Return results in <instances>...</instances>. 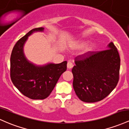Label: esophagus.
I'll list each match as a JSON object with an SVG mask.
<instances>
[{
    "label": "esophagus",
    "instance_id": "34e87169",
    "mask_svg": "<svg viewBox=\"0 0 129 129\" xmlns=\"http://www.w3.org/2000/svg\"><path fill=\"white\" fill-rule=\"evenodd\" d=\"M73 66H74L73 63H72V62L71 61H68V64H67L68 68V69H71L73 67Z\"/></svg>",
    "mask_w": 129,
    "mask_h": 129
}]
</instances>
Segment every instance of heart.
<instances>
[{"label":"heart","instance_id":"obj_1","mask_svg":"<svg viewBox=\"0 0 129 129\" xmlns=\"http://www.w3.org/2000/svg\"><path fill=\"white\" fill-rule=\"evenodd\" d=\"M86 44V42L85 41H79L78 43H77L76 44H75V47L76 48H82ZM94 49V46L93 45H89L88 46H86L85 49V52H89L92 51Z\"/></svg>","mask_w":129,"mask_h":129}]
</instances>
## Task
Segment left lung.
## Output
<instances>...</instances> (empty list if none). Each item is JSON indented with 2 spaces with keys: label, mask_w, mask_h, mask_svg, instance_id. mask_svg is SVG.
Masks as SVG:
<instances>
[{
  "label": "left lung",
  "mask_w": 129,
  "mask_h": 129,
  "mask_svg": "<svg viewBox=\"0 0 129 129\" xmlns=\"http://www.w3.org/2000/svg\"><path fill=\"white\" fill-rule=\"evenodd\" d=\"M120 61L119 53L112 42L106 50L77 56L72 72L73 87L78 98L90 103L109 95L119 81Z\"/></svg>",
  "instance_id": "1"
}]
</instances>
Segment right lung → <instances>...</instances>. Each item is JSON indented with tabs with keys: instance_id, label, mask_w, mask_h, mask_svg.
I'll use <instances>...</instances> for the list:
<instances>
[{
	"instance_id": "1",
	"label": "right lung",
	"mask_w": 129,
	"mask_h": 129,
	"mask_svg": "<svg viewBox=\"0 0 129 129\" xmlns=\"http://www.w3.org/2000/svg\"><path fill=\"white\" fill-rule=\"evenodd\" d=\"M44 29L43 27L33 28L18 40L10 58V77L13 83L22 94L31 99L47 98L67 69L66 61L59 64L37 66L26 58L23 47L28 37Z\"/></svg>"
}]
</instances>
